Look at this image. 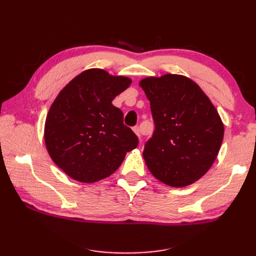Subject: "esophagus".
Returning a JSON list of instances; mask_svg holds the SVG:
<instances>
[{
	"label": "esophagus",
	"mask_w": 256,
	"mask_h": 256,
	"mask_svg": "<svg viewBox=\"0 0 256 256\" xmlns=\"http://www.w3.org/2000/svg\"><path fill=\"white\" fill-rule=\"evenodd\" d=\"M132 129H134V132L138 138H140V136H141V134H140V128H138V126H136V127H134Z\"/></svg>",
	"instance_id": "1"
}]
</instances>
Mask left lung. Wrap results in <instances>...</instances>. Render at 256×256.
<instances>
[{"label": "left lung", "instance_id": "left-lung-1", "mask_svg": "<svg viewBox=\"0 0 256 256\" xmlns=\"http://www.w3.org/2000/svg\"><path fill=\"white\" fill-rule=\"evenodd\" d=\"M154 122L143 157L150 173L171 187H186L214 162L224 126L218 111L191 79L168 74L140 81Z\"/></svg>", "mask_w": 256, "mask_h": 256}]
</instances>
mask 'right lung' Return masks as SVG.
Here are the masks:
<instances>
[{
  "label": "right lung",
  "instance_id": "add662e5",
  "mask_svg": "<svg viewBox=\"0 0 256 256\" xmlns=\"http://www.w3.org/2000/svg\"><path fill=\"white\" fill-rule=\"evenodd\" d=\"M130 84L127 76L92 68L74 78L53 102L44 143L54 164L72 180H104L138 146V136L124 125L122 112L112 104Z\"/></svg>",
  "mask_w": 256,
  "mask_h": 256
}]
</instances>
